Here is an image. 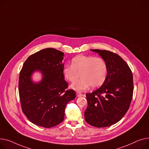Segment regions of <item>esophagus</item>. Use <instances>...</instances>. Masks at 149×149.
Listing matches in <instances>:
<instances>
[{
  "mask_svg": "<svg viewBox=\"0 0 149 149\" xmlns=\"http://www.w3.org/2000/svg\"><path fill=\"white\" fill-rule=\"evenodd\" d=\"M76 95L77 96V97H81V96L83 95V94H82L80 92H77L76 93Z\"/></svg>",
  "mask_w": 149,
  "mask_h": 149,
  "instance_id": "34e87169",
  "label": "esophagus"
}]
</instances>
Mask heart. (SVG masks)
<instances>
[{
    "label": "heart",
    "instance_id": "b5f03b06",
    "mask_svg": "<svg viewBox=\"0 0 149 149\" xmlns=\"http://www.w3.org/2000/svg\"><path fill=\"white\" fill-rule=\"evenodd\" d=\"M81 74V79L72 85L77 91H83L91 86L93 88L100 86L105 81L107 75V65L100 57L80 55L74 58L72 65H66L63 69L64 77L74 83Z\"/></svg>",
    "mask_w": 149,
    "mask_h": 149
}]
</instances>
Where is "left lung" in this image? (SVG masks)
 Here are the masks:
<instances>
[{"label": "left lung", "instance_id": "1", "mask_svg": "<svg viewBox=\"0 0 149 149\" xmlns=\"http://www.w3.org/2000/svg\"><path fill=\"white\" fill-rule=\"evenodd\" d=\"M91 50L105 61L107 76L99 88L86 94L88 107L85 119L94 127H108L119 121L129 108L134 92L133 75L127 64L117 54L105 50Z\"/></svg>", "mask_w": 149, "mask_h": 149}]
</instances>
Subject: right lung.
I'll return each instance as SVG.
<instances>
[{"label": "right lung", "instance_id": "right-lung-1", "mask_svg": "<svg viewBox=\"0 0 149 149\" xmlns=\"http://www.w3.org/2000/svg\"><path fill=\"white\" fill-rule=\"evenodd\" d=\"M64 53L53 48L40 50L29 56L19 75V92L23 112L32 123L45 128L54 127L64 120L65 108L76 97L73 90H67L63 74ZM37 69L42 81L35 84L31 75Z\"/></svg>", "mask_w": 149, "mask_h": 149}]
</instances>
